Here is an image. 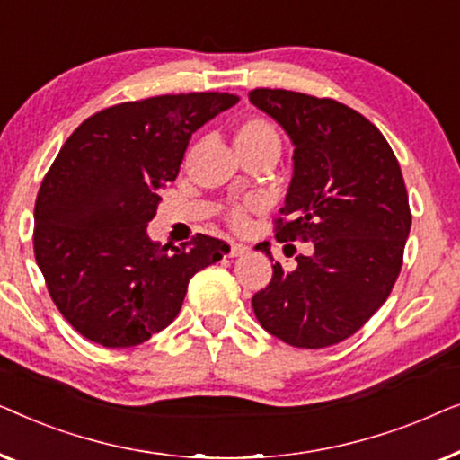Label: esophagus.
I'll use <instances>...</instances> for the list:
<instances>
[{
  "label": "esophagus",
  "mask_w": 460,
  "mask_h": 460,
  "mask_svg": "<svg viewBox=\"0 0 460 460\" xmlns=\"http://www.w3.org/2000/svg\"><path fill=\"white\" fill-rule=\"evenodd\" d=\"M243 253H247V247H244V244L230 243V257H238V255H243Z\"/></svg>",
  "instance_id": "obj_1"
}]
</instances>
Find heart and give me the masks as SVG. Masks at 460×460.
Returning a JSON list of instances; mask_svg holds the SVG:
<instances>
[{
    "mask_svg": "<svg viewBox=\"0 0 460 460\" xmlns=\"http://www.w3.org/2000/svg\"><path fill=\"white\" fill-rule=\"evenodd\" d=\"M234 142L238 153L244 156H255V155H266L272 156V159H279L282 150V136L280 129L270 121L268 117L261 115H251L244 117L236 123L234 128ZM247 211L249 205L236 203L232 205L226 217H228L230 226L234 228H243L247 224Z\"/></svg>",
    "mask_w": 460,
    "mask_h": 460,
    "instance_id": "obj_1",
    "label": "heart"
}]
</instances>
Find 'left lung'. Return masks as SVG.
I'll return each mask as SVG.
<instances>
[{
	"label": "left lung",
	"mask_w": 460,
	"mask_h": 460,
	"mask_svg": "<svg viewBox=\"0 0 460 460\" xmlns=\"http://www.w3.org/2000/svg\"><path fill=\"white\" fill-rule=\"evenodd\" d=\"M249 100L295 144L276 241L312 243L293 270L274 263L253 312L293 348H329L360 331L398 280L412 222L400 163L381 131L337 100L270 87Z\"/></svg>",
	"instance_id": "obj_1"
}]
</instances>
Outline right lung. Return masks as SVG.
<instances>
[{
	"label": "right lung",
	"mask_w": 460,
	"mask_h": 460,
	"mask_svg": "<svg viewBox=\"0 0 460 460\" xmlns=\"http://www.w3.org/2000/svg\"><path fill=\"white\" fill-rule=\"evenodd\" d=\"M234 93H165L87 117L62 144L35 200L33 251L54 305L85 339L134 348L165 329L188 280L230 247L197 234L153 243L159 190L180 173L190 136Z\"/></svg>",
	"instance_id": "1"
}]
</instances>
